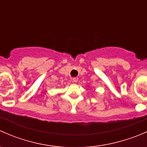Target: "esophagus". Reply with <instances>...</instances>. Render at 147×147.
<instances>
[{
  "label": "esophagus",
  "instance_id": "obj_1",
  "mask_svg": "<svg viewBox=\"0 0 147 147\" xmlns=\"http://www.w3.org/2000/svg\"><path fill=\"white\" fill-rule=\"evenodd\" d=\"M72 80H73L74 82H78V78H73Z\"/></svg>",
  "mask_w": 147,
  "mask_h": 147
}]
</instances>
